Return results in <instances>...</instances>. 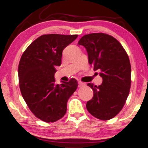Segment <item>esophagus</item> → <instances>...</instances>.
Listing matches in <instances>:
<instances>
[{"label": "esophagus", "mask_w": 148, "mask_h": 148, "mask_svg": "<svg viewBox=\"0 0 148 148\" xmlns=\"http://www.w3.org/2000/svg\"><path fill=\"white\" fill-rule=\"evenodd\" d=\"M84 86V84L83 82H81V81H79V88L82 87V86Z\"/></svg>", "instance_id": "obj_1"}]
</instances>
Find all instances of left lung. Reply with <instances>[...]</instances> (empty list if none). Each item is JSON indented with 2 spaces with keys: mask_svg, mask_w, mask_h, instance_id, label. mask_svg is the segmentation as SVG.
<instances>
[{
  "mask_svg": "<svg viewBox=\"0 0 148 148\" xmlns=\"http://www.w3.org/2000/svg\"><path fill=\"white\" fill-rule=\"evenodd\" d=\"M88 55V62L99 70L100 86L88 84L92 99L86 103L92 115L102 120L114 118L125 105L131 87V64L125 49L116 39L105 33L86 35L79 41Z\"/></svg>",
  "mask_w": 148,
  "mask_h": 148,
  "instance_id": "8db88e82",
  "label": "left lung"
}]
</instances>
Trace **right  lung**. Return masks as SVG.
Here are the masks:
<instances>
[{
	"label": "right lung",
	"mask_w": 148,
	"mask_h": 148,
	"mask_svg": "<svg viewBox=\"0 0 148 148\" xmlns=\"http://www.w3.org/2000/svg\"><path fill=\"white\" fill-rule=\"evenodd\" d=\"M77 35L48 34L39 37L22 54L18 67L22 97L37 118L54 123L64 116L69 98L77 88V81L56 84V67L60 66L62 51Z\"/></svg>",
	"instance_id": "obj_1"
}]
</instances>
